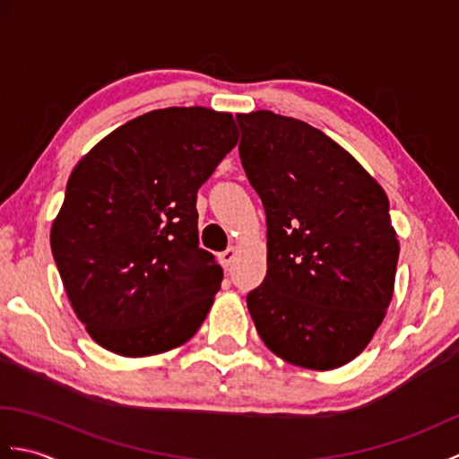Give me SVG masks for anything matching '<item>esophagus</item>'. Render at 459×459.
Wrapping results in <instances>:
<instances>
[{
	"label": "esophagus",
	"instance_id": "1",
	"mask_svg": "<svg viewBox=\"0 0 459 459\" xmlns=\"http://www.w3.org/2000/svg\"><path fill=\"white\" fill-rule=\"evenodd\" d=\"M235 258H237V248L235 247H229L227 250L221 252V255H219V260H221L222 268H229L232 262H235Z\"/></svg>",
	"mask_w": 459,
	"mask_h": 459
}]
</instances>
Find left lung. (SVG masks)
Listing matches in <instances>:
<instances>
[{
	"instance_id": "8db88e82",
	"label": "left lung",
	"mask_w": 459,
	"mask_h": 459,
	"mask_svg": "<svg viewBox=\"0 0 459 459\" xmlns=\"http://www.w3.org/2000/svg\"><path fill=\"white\" fill-rule=\"evenodd\" d=\"M242 168L266 211L268 270L247 296L286 363L331 370L370 343L393 299L398 237L388 197L353 155L301 120L237 114Z\"/></svg>"
}]
</instances>
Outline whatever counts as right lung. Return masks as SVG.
Here are the masks:
<instances>
[{
    "label": "right lung",
    "instance_id": "1",
    "mask_svg": "<svg viewBox=\"0 0 459 459\" xmlns=\"http://www.w3.org/2000/svg\"><path fill=\"white\" fill-rule=\"evenodd\" d=\"M237 142L232 114L173 106L126 122L74 165L51 250L100 347L150 357L197 333L222 280L199 248L197 191Z\"/></svg>",
    "mask_w": 459,
    "mask_h": 459
}]
</instances>
